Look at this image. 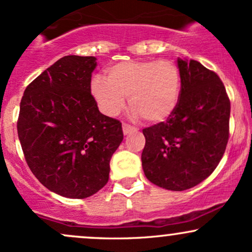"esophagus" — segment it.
<instances>
[{
	"instance_id": "obj_1",
	"label": "esophagus",
	"mask_w": 252,
	"mask_h": 252,
	"mask_svg": "<svg viewBox=\"0 0 252 252\" xmlns=\"http://www.w3.org/2000/svg\"><path fill=\"white\" fill-rule=\"evenodd\" d=\"M135 130H136V128H134V126H129V124H126V123L123 124V134L124 135L130 134V132L135 131Z\"/></svg>"
}]
</instances>
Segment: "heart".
Segmentation results:
<instances>
[{
	"label": "heart",
	"instance_id": "obj_1",
	"mask_svg": "<svg viewBox=\"0 0 252 252\" xmlns=\"http://www.w3.org/2000/svg\"><path fill=\"white\" fill-rule=\"evenodd\" d=\"M106 74L107 79L95 76L91 82V92L106 116L120 115L126 96L132 115L149 123L166 121L176 110L182 77L172 61H126L110 67Z\"/></svg>",
	"mask_w": 252,
	"mask_h": 252
}]
</instances>
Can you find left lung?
Returning a JSON list of instances; mask_svg holds the SVG:
<instances>
[{
    "label": "left lung",
    "mask_w": 252,
    "mask_h": 252,
    "mask_svg": "<svg viewBox=\"0 0 252 252\" xmlns=\"http://www.w3.org/2000/svg\"><path fill=\"white\" fill-rule=\"evenodd\" d=\"M182 85L166 122L142 130L141 160L149 182L183 191L212 175L225 153L231 103L220 77L193 60L177 61Z\"/></svg>",
    "instance_id": "1"
}]
</instances>
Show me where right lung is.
<instances>
[{
	"label": "right lung",
	"instance_id": "1",
	"mask_svg": "<svg viewBox=\"0 0 252 252\" xmlns=\"http://www.w3.org/2000/svg\"><path fill=\"white\" fill-rule=\"evenodd\" d=\"M93 56H64L26 87L18 135L35 178L50 191L86 198L109 181L123 141L122 123L99 111L91 94Z\"/></svg>",
	"mask_w": 252,
	"mask_h": 252
}]
</instances>
